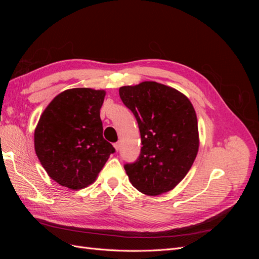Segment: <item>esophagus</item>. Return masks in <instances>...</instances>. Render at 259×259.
Listing matches in <instances>:
<instances>
[{
  "label": "esophagus",
  "instance_id": "esophagus-1",
  "mask_svg": "<svg viewBox=\"0 0 259 259\" xmlns=\"http://www.w3.org/2000/svg\"><path fill=\"white\" fill-rule=\"evenodd\" d=\"M113 147H114V149L116 151H119L120 150V143H115L114 145H113Z\"/></svg>",
  "mask_w": 259,
  "mask_h": 259
}]
</instances>
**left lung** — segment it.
I'll return each mask as SVG.
<instances>
[{
    "mask_svg": "<svg viewBox=\"0 0 259 259\" xmlns=\"http://www.w3.org/2000/svg\"><path fill=\"white\" fill-rule=\"evenodd\" d=\"M119 93L136 117L143 145L138 160L124 165L130 182L152 197L170 191L189 171L199 150L192 104L179 91L152 81L122 86Z\"/></svg>",
    "mask_w": 259,
    "mask_h": 259,
    "instance_id": "1",
    "label": "left lung"
}]
</instances>
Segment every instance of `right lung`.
<instances>
[{
  "label": "right lung",
  "instance_id": "1",
  "mask_svg": "<svg viewBox=\"0 0 259 259\" xmlns=\"http://www.w3.org/2000/svg\"><path fill=\"white\" fill-rule=\"evenodd\" d=\"M106 92L77 88L58 94L34 131V149L49 176L72 190L95 182L115 150L103 137L100 108Z\"/></svg>",
  "mask_w": 259,
  "mask_h": 259
}]
</instances>
